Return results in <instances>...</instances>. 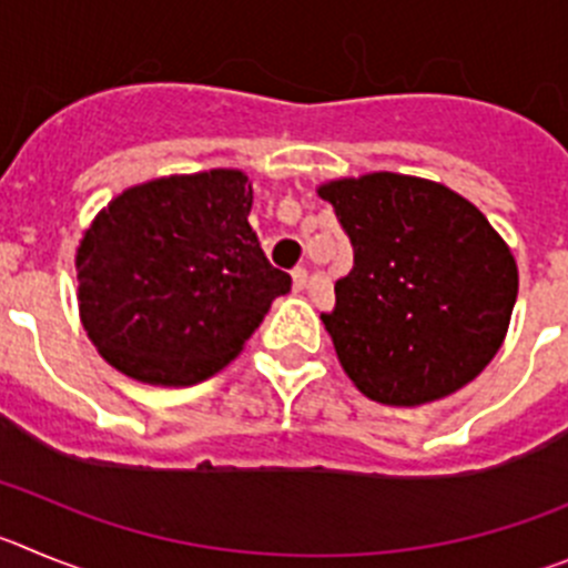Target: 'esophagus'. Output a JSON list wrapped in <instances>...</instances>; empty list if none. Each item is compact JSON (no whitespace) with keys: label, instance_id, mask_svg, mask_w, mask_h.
Masks as SVG:
<instances>
[{"label":"esophagus","instance_id":"obj_1","mask_svg":"<svg viewBox=\"0 0 568 568\" xmlns=\"http://www.w3.org/2000/svg\"><path fill=\"white\" fill-rule=\"evenodd\" d=\"M291 283H294V291H303L305 285H308V272H305L303 265H300V268H294V272H291Z\"/></svg>","mask_w":568,"mask_h":568}]
</instances>
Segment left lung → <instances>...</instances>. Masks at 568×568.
<instances>
[{"label": "left lung", "instance_id": "obj_1", "mask_svg": "<svg viewBox=\"0 0 568 568\" xmlns=\"http://www.w3.org/2000/svg\"><path fill=\"white\" fill-rule=\"evenodd\" d=\"M354 246L322 314L342 371L367 398L418 407L493 362L518 296L513 248L481 209L427 178L367 172L316 189Z\"/></svg>", "mask_w": 568, "mask_h": 568}]
</instances>
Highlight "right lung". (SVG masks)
<instances>
[{
    "label": "right lung",
    "mask_w": 568,
    "mask_h": 568,
    "mask_svg": "<svg viewBox=\"0 0 568 568\" xmlns=\"http://www.w3.org/2000/svg\"><path fill=\"white\" fill-rule=\"evenodd\" d=\"M252 181L209 170L112 197L75 252L79 316L115 371L146 385L209 379L243 351L291 277L248 226Z\"/></svg>",
    "instance_id": "obj_1"
}]
</instances>
